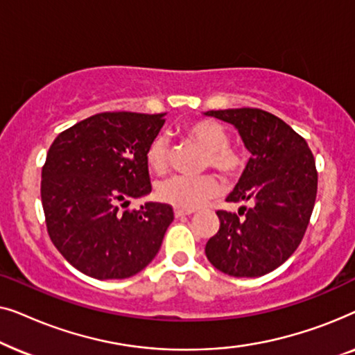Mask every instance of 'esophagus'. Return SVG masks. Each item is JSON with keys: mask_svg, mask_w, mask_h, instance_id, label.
Returning <instances> with one entry per match:
<instances>
[{"mask_svg": "<svg viewBox=\"0 0 355 355\" xmlns=\"http://www.w3.org/2000/svg\"><path fill=\"white\" fill-rule=\"evenodd\" d=\"M192 210H181V208H174V216L176 218H181V216H186V215H192Z\"/></svg>", "mask_w": 355, "mask_h": 355, "instance_id": "1", "label": "esophagus"}]
</instances>
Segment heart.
I'll return each mask as SVG.
<instances>
[{
	"instance_id": "heart-1",
	"label": "heart",
	"mask_w": 355,
	"mask_h": 355,
	"mask_svg": "<svg viewBox=\"0 0 355 355\" xmlns=\"http://www.w3.org/2000/svg\"><path fill=\"white\" fill-rule=\"evenodd\" d=\"M189 140L205 150L203 168H213L225 178H236L244 169L245 158L239 148L230 144V134L213 119H200L186 125ZM145 162L155 174H164L169 168V147L164 135H157L145 150ZM218 191L216 178L205 174L198 178L173 176L158 182V200L181 210H193L213 197Z\"/></svg>"
}]
</instances>
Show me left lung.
<instances>
[{"label":"left lung","mask_w":355,"mask_h":355,"mask_svg":"<svg viewBox=\"0 0 355 355\" xmlns=\"http://www.w3.org/2000/svg\"><path fill=\"white\" fill-rule=\"evenodd\" d=\"M236 125L252 157L227 202L239 213L218 210L220 230L205 245L207 259L223 273L257 278L283 265L307 230L318 174L302 135L259 108L207 111Z\"/></svg>","instance_id":"1"}]
</instances>
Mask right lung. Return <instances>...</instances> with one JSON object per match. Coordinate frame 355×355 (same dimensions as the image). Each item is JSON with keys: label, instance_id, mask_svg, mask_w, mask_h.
Masks as SVG:
<instances>
[{"label": "right lung", "instance_id": "add662e5", "mask_svg": "<svg viewBox=\"0 0 355 355\" xmlns=\"http://www.w3.org/2000/svg\"><path fill=\"white\" fill-rule=\"evenodd\" d=\"M159 114L106 111L62 130L42 168L48 236L69 263L95 279H123L158 254L173 207L148 202L145 150L163 128Z\"/></svg>", "mask_w": 355, "mask_h": 355}]
</instances>
